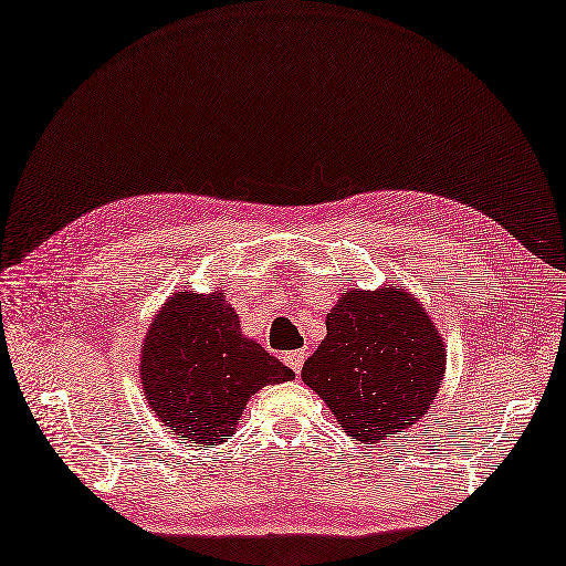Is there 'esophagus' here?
Here are the masks:
<instances>
[{
	"label": "esophagus",
	"instance_id": "34e87169",
	"mask_svg": "<svg viewBox=\"0 0 566 566\" xmlns=\"http://www.w3.org/2000/svg\"><path fill=\"white\" fill-rule=\"evenodd\" d=\"M304 359H306V350H292V353H284V365L290 367V369H294L296 375H298V371H302V367H304Z\"/></svg>",
	"mask_w": 566,
	"mask_h": 566
}]
</instances>
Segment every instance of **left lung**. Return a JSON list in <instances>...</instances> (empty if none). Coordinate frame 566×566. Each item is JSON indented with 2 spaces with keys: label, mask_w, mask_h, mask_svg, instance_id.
I'll use <instances>...</instances> for the list:
<instances>
[{
  "label": "left lung",
  "mask_w": 566,
  "mask_h": 566,
  "mask_svg": "<svg viewBox=\"0 0 566 566\" xmlns=\"http://www.w3.org/2000/svg\"><path fill=\"white\" fill-rule=\"evenodd\" d=\"M442 335L426 306L401 286L345 292L326 316V338L302 379L314 389L347 436L387 442L428 408L444 379Z\"/></svg>",
  "instance_id": "1"
}]
</instances>
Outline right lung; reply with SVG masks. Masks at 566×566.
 <instances>
[{"mask_svg": "<svg viewBox=\"0 0 566 566\" xmlns=\"http://www.w3.org/2000/svg\"><path fill=\"white\" fill-rule=\"evenodd\" d=\"M290 379V367L245 338L221 290L167 296L140 345V387L150 411L195 444L226 442L250 396Z\"/></svg>", "mask_w": 566, "mask_h": 566, "instance_id": "1", "label": "right lung"}]
</instances>
